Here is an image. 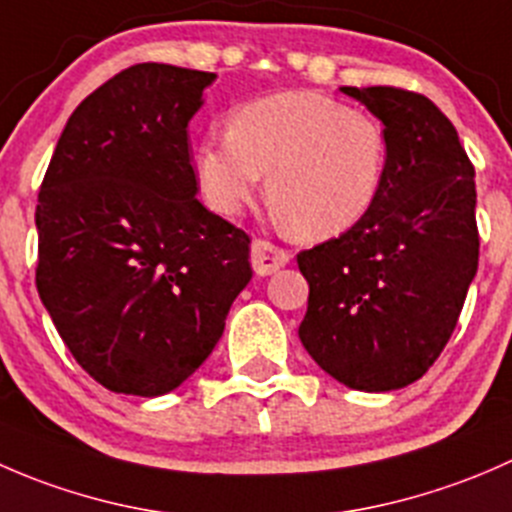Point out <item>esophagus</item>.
I'll use <instances>...</instances> for the list:
<instances>
[{
  "mask_svg": "<svg viewBox=\"0 0 512 512\" xmlns=\"http://www.w3.org/2000/svg\"><path fill=\"white\" fill-rule=\"evenodd\" d=\"M250 260H252V267H255L257 275L267 277V275H272V272L280 270V267L287 265L289 252L282 250V247L272 245V242H267V240H252Z\"/></svg>",
  "mask_w": 512,
  "mask_h": 512,
  "instance_id": "34e87169",
  "label": "esophagus"
}]
</instances>
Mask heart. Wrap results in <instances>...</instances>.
Here are the masks:
<instances>
[{"mask_svg": "<svg viewBox=\"0 0 512 512\" xmlns=\"http://www.w3.org/2000/svg\"><path fill=\"white\" fill-rule=\"evenodd\" d=\"M389 163L386 131L371 113L312 91H282L230 113V131L195 148L205 203L237 215L267 175L275 218L304 240H332L374 208Z\"/></svg>", "mask_w": 512, "mask_h": 512, "instance_id": "b5f03b06", "label": "heart"}]
</instances>
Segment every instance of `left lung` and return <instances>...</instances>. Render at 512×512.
Here are the masks:
<instances>
[{
	"label": "left lung",
	"instance_id": "left-lung-1",
	"mask_svg": "<svg viewBox=\"0 0 512 512\" xmlns=\"http://www.w3.org/2000/svg\"><path fill=\"white\" fill-rule=\"evenodd\" d=\"M389 141L371 213L297 255L309 282L299 339L339 384L394 391L414 384L456 329L478 270L476 170L433 101L394 86H342Z\"/></svg>",
	"mask_w": 512,
	"mask_h": 512
}]
</instances>
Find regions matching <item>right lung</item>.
I'll return each instance as SVG.
<instances>
[{"instance_id": "1", "label": "right lung", "mask_w": 512, "mask_h": 512, "mask_svg": "<svg viewBox=\"0 0 512 512\" xmlns=\"http://www.w3.org/2000/svg\"><path fill=\"white\" fill-rule=\"evenodd\" d=\"M213 81L170 64L121 71L71 113L41 183L36 289L116 394L178 389L252 280L250 237L195 198L188 123Z\"/></svg>"}]
</instances>
